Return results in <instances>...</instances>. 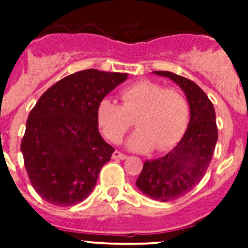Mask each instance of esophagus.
Segmentation results:
<instances>
[{
	"label": "esophagus",
	"mask_w": 248,
	"mask_h": 248,
	"mask_svg": "<svg viewBox=\"0 0 248 248\" xmlns=\"http://www.w3.org/2000/svg\"><path fill=\"white\" fill-rule=\"evenodd\" d=\"M111 157H113V159H119V160H124V159H126V155L125 154H123V153H120V151H114L113 153V155H111Z\"/></svg>",
	"instance_id": "34e87169"
}]
</instances>
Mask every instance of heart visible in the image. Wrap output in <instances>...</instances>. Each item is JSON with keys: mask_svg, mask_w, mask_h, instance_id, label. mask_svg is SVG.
Wrapping results in <instances>:
<instances>
[{"mask_svg": "<svg viewBox=\"0 0 248 248\" xmlns=\"http://www.w3.org/2000/svg\"><path fill=\"white\" fill-rule=\"evenodd\" d=\"M120 100L122 104L105 98L97 109L98 125L111 143H119L133 120L139 130L126 141L131 150L164 151L181 139L189 105L180 91L145 79L123 89Z\"/></svg>", "mask_w": 248, "mask_h": 248, "instance_id": "heart-1", "label": "heart"}]
</instances>
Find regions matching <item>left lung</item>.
<instances>
[{"label": "left lung", "instance_id": "8db88e82", "mask_svg": "<svg viewBox=\"0 0 248 248\" xmlns=\"http://www.w3.org/2000/svg\"><path fill=\"white\" fill-rule=\"evenodd\" d=\"M153 73L174 80L185 93L190 108L183 139L164 156L145 161L135 183L148 198L166 202L181 198L200 183L211 163L218 135L214 105L196 83L171 72Z\"/></svg>", "mask_w": 248, "mask_h": 248}]
</instances>
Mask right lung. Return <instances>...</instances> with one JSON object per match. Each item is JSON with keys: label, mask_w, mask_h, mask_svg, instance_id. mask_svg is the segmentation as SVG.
Masks as SVG:
<instances>
[{"label": "right lung", "mask_w": 248, "mask_h": 248, "mask_svg": "<svg viewBox=\"0 0 248 248\" xmlns=\"http://www.w3.org/2000/svg\"><path fill=\"white\" fill-rule=\"evenodd\" d=\"M126 78L117 72H77L47 89L31 110L21 151L43 200L72 206L88 198L114 153L98 130V105Z\"/></svg>", "instance_id": "right-lung-1"}]
</instances>
